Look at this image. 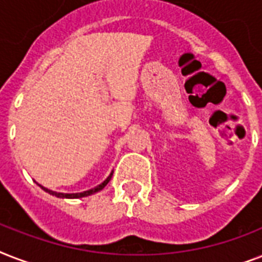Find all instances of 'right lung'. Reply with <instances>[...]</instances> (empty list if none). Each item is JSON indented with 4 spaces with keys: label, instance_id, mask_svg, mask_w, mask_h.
I'll list each match as a JSON object with an SVG mask.
<instances>
[{
    "label": "right lung",
    "instance_id": "obj_1",
    "mask_svg": "<svg viewBox=\"0 0 262 262\" xmlns=\"http://www.w3.org/2000/svg\"><path fill=\"white\" fill-rule=\"evenodd\" d=\"M111 175L110 177H107V179L104 181L103 183H100L99 186L94 187V189H91V190H87V191H83V193H72V194H68V193H57V191H53V190H49V189H46V187H43L40 186L45 191H47V193H50V194L55 195V197H61V199H81V197H87V195H91V194H94V193H96V191L99 190H102L103 187L106 186L107 183L110 182V179H111Z\"/></svg>",
    "mask_w": 262,
    "mask_h": 262
}]
</instances>
